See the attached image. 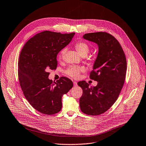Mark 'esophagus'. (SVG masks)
<instances>
[{"label":"esophagus","instance_id":"esophagus-1","mask_svg":"<svg viewBox=\"0 0 146 146\" xmlns=\"http://www.w3.org/2000/svg\"><path fill=\"white\" fill-rule=\"evenodd\" d=\"M73 84H74V86L76 87V86H77V82L76 81H74L73 82Z\"/></svg>","mask_w":146,"mask_h":146}]
</instances>
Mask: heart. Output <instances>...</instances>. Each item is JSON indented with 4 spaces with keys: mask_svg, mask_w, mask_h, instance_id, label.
I'll list each match as a JSON object with an SVG mask.
<instances>
[{
    "mask_svg": "<svg viewBox=\"0 0 146 146\" xmlns=\"http://www.w3.org/2000/svg\"><path fill=\"white\" fill-rule=\"evenodd\" d=\"M75 48L78 54L81 55H87L90 50V47L88 44L84 42V41H78L75 44ZM66 51V48H64L60 50L59 53V58L61 59L63 58ZM84 69L82 67H76V66H70L66 70V73L69 76L76 78H78L80 73L81 72L84 71Z\"/></svg>",
    "mask_w": 146,
    "mask_h": 146,
    "instance_id": "heart-1",
    "label": "heart"
}]
</instances>
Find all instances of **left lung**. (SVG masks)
<instances>
[{
    "instance_id": "left-lung-1",
    "label": "left lung",
    "mask_w": 146,
    "mask_h": 146,
    "mask_svg": "<svg viewBox=\"0 0 146 146\" xmlns=\"http://www.w3.org/2000/svg\"><path fill=\"white\" fill-rule=\"evenodd\" d=\"M83 38L98 46V55L90 76L98 84L90 87L85 81L78 82L82 89L80 107L84 114L98 115L109 110L117 100L125 78L127 59L118 40L109 33H86Z\"/></svg>"
}]
</instances>
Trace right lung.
Segmentation results:
<instances>
[{
    "instance_id": "obj_1",
    "label": "right lung",
    "mask_w": 146,
    "mask_h": 146,
    "mask_svg": "<svg viewBox=\"0 0 146 146\" xmlns=\"http://www.w3.org/2000/svg\"><path fill=\"white\" fill-rule=\"evenodd\" d=\"M74 35L44 31L30 38L21 51L18 70L20 86L31 105L40 113L52 115L60 111L62 96L73 87V82L65 77L54 83L48 78V70L56 68L58 54Z\"/></svg>"
}]
</instances>
